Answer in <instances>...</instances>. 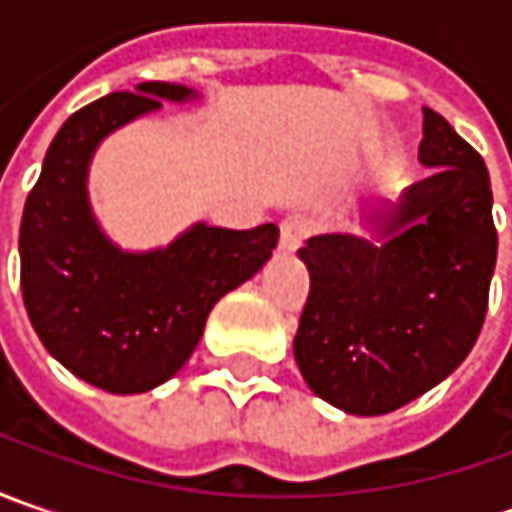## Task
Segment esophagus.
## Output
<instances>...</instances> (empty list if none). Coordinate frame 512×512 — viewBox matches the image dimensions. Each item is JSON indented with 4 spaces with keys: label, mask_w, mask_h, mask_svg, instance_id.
Masks as SVG:
<instances>
[{
    "label": "esophagus",
    "mask_w": 512,
    "mask_h": 512,
    "mask_svg": "<svg viewBox=\"0 0 512 512\" xmlns=\"http://www.w3.org/2000/svg\"><path fill=\"white\" fill-rule=\"evenodd\" d=\"M313 227L316 225H313V219L307 213H287L282 219V239H279L282 250L293 253L313 233Z\"/></svg>",
    "instance_id": "34e87169"
}]
</instances>
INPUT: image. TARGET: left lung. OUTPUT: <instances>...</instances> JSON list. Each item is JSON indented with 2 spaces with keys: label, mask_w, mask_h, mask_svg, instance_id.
Returning a JSON list of instances; mask_svg holds the SVG:
<instances>
[{
  "label": "left lung",
  "mask_w": 512,
  "mask_h": 512,
  "mask_svg": "<svg viewBox=\"0 0 512 512\" xmlns=\"http://www.w3.org/2000/svg\"><path fill=\"white\" fill-rule=\"evenodd\" d=\"M419 159L430 176L387 213V242L313 236L310 293L293 339L307 387L356 416L393 413L467 359L487 316L499 233L490 173L436 110Z\"/></svg>",
  "instance_id": "obj_1"
}]
</instances>
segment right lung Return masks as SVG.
Instances as JSON below:
<instances>
[{
  "label": "right lung",
  "mask_w": 512,
  "mask_h": 512,
  "mask_svg": "<svg viewBox=\"0 0 512 512\" xmlns=\"http://www.w3.org/2000/svg\"><path fill=\"white\" fill-rule=\"evenodd\" d=\"M170 82H142L76 110L50 142L28 193L19 259L22 299L36 336L73 376L108 393H145L190 359L207 313L265 265L273 222L250 230L196 225L165 250L122 253L90 216L85 173L110 130L162 99H187Z\"/></svg>",
  "instance_id": "1"
}]
</instances>
